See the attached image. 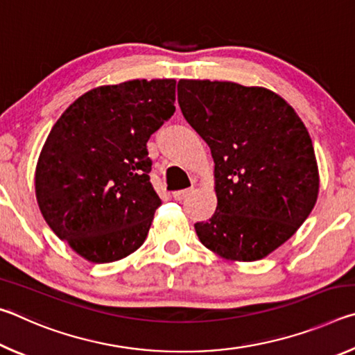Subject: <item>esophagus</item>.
Listing matches in <instances>:
<instances>
[{
  "label": "esophagus",
  "mask_w": 355,
  "mask_h": 355,
  "mask_svg": "<svg viewBox=\"0 0 355 355\" xmlns=\"http://www.w3.org/2000/svg\"><path fill=\"white\" fill-rule=\"evenodd\" d=\"M192 191H194V188H188V189L175 191V192H173V194H172V197H173V199H175V200H178V202H180V200H184L186 197H188Z\"/></svg>",
  "instance_id": "obj_1"
}]
</instances>
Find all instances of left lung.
<instances>
[{
	"label": "left lung",
	"instance_id": "left-lung-1",
	"mask_svg": "<svg viewBox=\"0 0 355 355\" xmlns=\"http://www.w3.org/2000/svg\"><path fill=\"white\" fill-rule=\"evenodd\" d=\"M178 105L211 148L218 207L196 222L200 243L228 260L255 261L290 239L313 209L320 177L302 120L268 89L180 80Z\"/></svg>",
	"mask_w": 355,
	"mask_h": 355
}]
</instances>
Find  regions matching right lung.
<instances>
[{"label":"right lung","instance_id":"right-lung-1","mask_svg":"<svg viewBox=\"0 0 355 355\" xmlns=\"http://www.w3.org/2000/svg\"><path fill=\"white\" fill-rule=\"evenodd\" d=\"M175 80H133L89 91L48 135L35 169L46 224L76 254L111 263L146 241L161 199L147 142L175 112Z\"/></svg>","mask_w":355,"mask_h":355}]
</instances>
